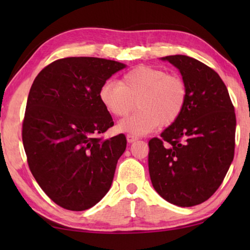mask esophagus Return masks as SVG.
<instances>
[{"label":"esophagus","instance_id":"1","mask_svg":"<svg viewBox=\"0 0 250 250\" xmlns=\"http://www.w3.org/2000/svg\"><path fill=\"white\" fill-rule=\"evenodd\" d=\"M139 139L138 135H134V134H128L126 135V140H128L129 143H132L134 141H137Z\"/></svg>","mask_w":250,"mask_h":250}]
</instances>
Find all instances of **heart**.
Instances as JSON below:
<instances>
[{
	"mask_svg": "<svg viewBox=\"0 0 250 250\" xmlns=\"http://www.w3.org/2000/svg\"><path fill=\"white\" fill-rule=\"evenodd\" d=\"M100 103L115 117L132 116L122 120L118 129L142 135L160 125H168L179 119L188 100V86L176 74L152 66H138L122 76L119 83L105 82L98 91Z\"/></svg>",
	"mask_w": 250,
	"mask_h": 250,
	"instance_id": "b5f03b06",
	"label": "heart"
}]
</instances>
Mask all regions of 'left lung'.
I'll use <instances>...</instances> for the list:
<instances>
[{
	"label": "left lung",
	"instance_id": "left-lung-1",
	"mask_svg": "<svg viewBox=\"0 0 250 250\" xmlns=\"http://www.w3.org/2000/svg\"><path fill=\"white\" fill-rule=\"evenodd\" d=\"M179 68L188 100L179 119L149 141V172L155 191L172 204L205 202L224 181L235 153L236 116L219 75L184 55L163 58Z\"/></svg>",
	"mask_w": 250,
	"mask_h": 250
}]
</instances>
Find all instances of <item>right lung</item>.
<instances>
[{
  "instance_id": "obj_1",
  "label": "right lung",
  "mask_w": 250,
  "mask_h": 250,
  "mask_svg": "<svg viewBox=\"0 0 250 250\" xmlns=\"http://www.w3.org/2000/svg\"><path fill=\"white\" fill-rule=\"evenodd\" d=\"M125 67L104 58H62L44 67L32 84L22 126L24 150L41 188L62 208H90L111 186L126 139L124 133L101 137L113 120L98 91Z\"/></svg>"
}]
</instances>
